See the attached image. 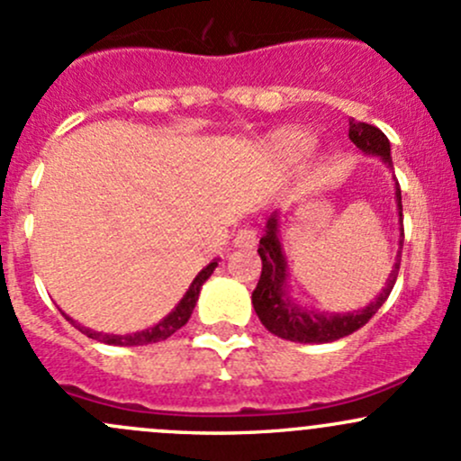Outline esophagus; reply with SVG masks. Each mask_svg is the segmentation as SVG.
<instances>
[{"label": "esophagus", "instance_id": "34e87169", "mask_svg": "<svg viewBox=\"0 0 461 461\" xmlns=\"http://www.w3.org/2000/svg\"><path fill=\"white\" fill-rule=\"evenodd\" d=\"M258 243V234H256L254 227H240L239 234H236L234 245L236 247H254Z\"/></svg>", "mask_w": 461, "mask_h": 461}]
</instances>
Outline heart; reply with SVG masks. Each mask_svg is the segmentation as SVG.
<instances>
[{"label": "heart", "mask_w": 461, "mask_h": 461, "mask_svg": "<svg viewBox=\"0 0 461 461\" xmlns=\"http://www.w3.org/2000/svg\"><path fill=\"white\" fill-rule=\"evenodd\" d=\"M271 149L283 158H298L309 152L313 145V139L303 130H280L269 139Z\"/></svg>", "instance_id": "obj_1"}]
</instances>
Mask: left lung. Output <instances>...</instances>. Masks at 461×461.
I'll list each match as a JSON object with an SVG mask.
<instances>
[{"mask_svg": "<svg viewBox=\"0 0 461 461\" xmlns=\"http://www.w3.org/2000/svg\"><path fill=\"white\" fill-rule=\"evenodd\" d=\"M348 139L360 148L362 152L375 154L389 167H393L391 161V145L386 134L377 130L375 125L362 123V121L348 119ZM395 201H397V214H400V251L393 265V271L389 274L386 287L377 295L375 303L366 304L360 312L351 313H324L312 312V309L298 307L292 298L287 295V260H285L283 245L278 240V218L276 214L267 221V230H265L263 239H260L258 254L263 260V271H260V280L256 285L254 294H251V304L256 309V316L265 324L267 331L274 336L283 338V340L304 342V345H320V342H333L348 333L357 331L365 327L369 320L375 316L377 309L384 304L389 298L391 289H393L397 280V271H400L402 258V243H404V227H402V192L400 185L395 183Z\"/></svg>", "mask_w": 461, "mask_h": 461, "instance_id": "obj_1", "label": "left lung"}]
</instances>
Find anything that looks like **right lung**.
Instances as JSON below:
<instances>
[{"label": "right lung", "mask_w": 461, "mask_h": 461, "mask_svg": "<svg viewBox=\"0 0 461 461\" xmlns=\"http://www.w3.org/2000/svg\"><path fill=\"white\" fill-rule=\"evenodd\" d=\"M216 260L214 263L207 265L205 269L198 271V276L194 278V283L190 285V289H187L185 295L181 298V303L176 304V307L172 309V312L167 313L166 318L161 320V322H157L154 327L149 329H143V331H137V333H125V336H114V333H101V331H92V329H86L81 327L79 322H75L72 318H68L66 313L64 316L70 320L72 324H75L77 329H79L81 333H86V336L92 338V340H99V342H105V345H119V347H139V345H152V342H161V340H167L172 333H176L178 329L183 327V324L187 322L192 316L194 307H196V300H198V294H201V287L203 283H205L207 278H210L212 274H214L216 269Z\"/></svg>", "instance_id": "right-lung-1"}]
</instances>
